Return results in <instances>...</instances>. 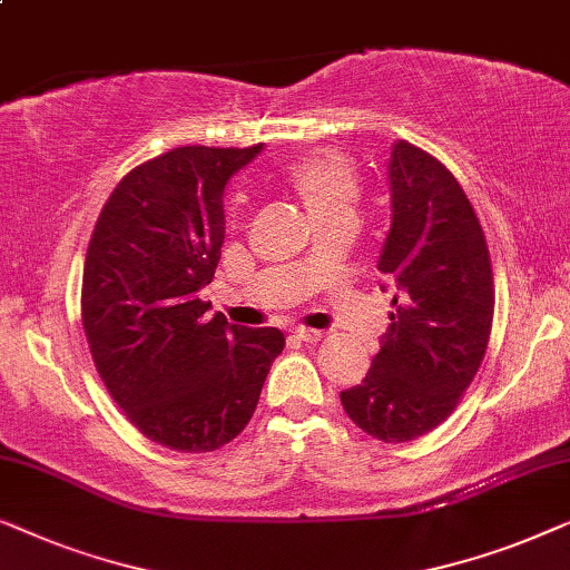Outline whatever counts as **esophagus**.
<instances>
[{
  "mask_svg": "<svg viewBox=\"0 0 570 570\" xmlns=\"http://www.w3.org/2000/svg\"><path fill=\"white\" fill-rule=\"evenodd\" d=\"M294 335L299 341H304V343H320V341L325 338L323 331H312V327H296Z\"/></svg>",
  "mask_w": 570,
  "mask_h": 570,
  "instance_id": "esophagus-1",
  "label": "esophagus"
}]
</instances>
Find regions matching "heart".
<instances>
[{
  "label": "heart",
  "instance_id": "heart-1",
  "mask_svg": "<svg viewBox=\"0 0 570 570\" xmlns=\"http://www.w3.org/2000/svg\"><path fill=\"white\" fill-rule=\"evenodd\" d=\"M278 180L307 206L317 224L335 214L351 212L358 196V175L338 149H312L288 159Z\"/></svg>",
  "mask_w": 570,
  "mask_h": 570
}]
</instances>
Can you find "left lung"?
I'll list each match as a JSON object with an SVG mask.
<instances>
[{"label": "left lung", "mask_w": 570, "mask_h": 570, "mask_svg": "<svg viewBox=\"0 0 570 570\" xmlns=\"http://www.w3.org/2000/svg\"><path fill=\"white\" fill-rule=\"evenodd\" d=\"M392 224L376 268L395 286L390 327L343 411L387 444L444 423L483 362L493 325V271L475 208L429 151L392 147Z\"/></svg>", "instance_id": "left-lung-1"}]
</instances>
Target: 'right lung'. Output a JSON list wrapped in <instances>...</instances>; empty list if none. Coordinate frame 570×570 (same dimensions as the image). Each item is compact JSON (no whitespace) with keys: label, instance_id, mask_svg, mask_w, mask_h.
Wrapping results in <instances>:
<instances>
[{"label":"right lung","instance_id":"add662e5","mask_svg":"<svg viewBox=\"0 0 570 570\" xmlns=\"http://www.w3.org/2000/svg\"><path fill=\"white\" fill-rule=\"evenodd\" d=\"M263 144L178 147L134 167L95 224L82 325L95 368L126 419L175 452H214L253 419L284 351L278 327L206 317L224 243V186Z\"/></svg>","mask_w":570,"mask_h":570}]
</instances>
